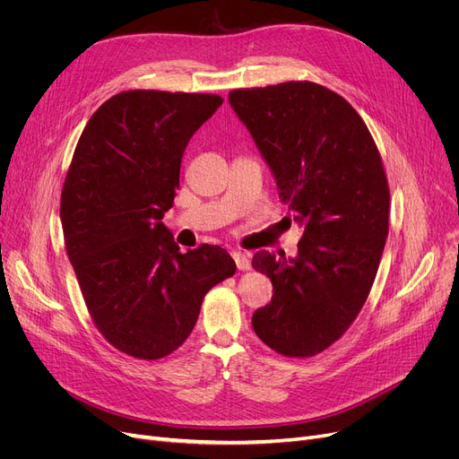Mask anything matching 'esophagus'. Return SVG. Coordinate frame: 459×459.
<instances>
[{"label":"esophagus","mask_w":459,"mask_h":459,"mask_svg":"<svg viewBox=\"0 0 459 459\" xmlns=\"http://www.w3.org/2000/svg\"><path fill=\"white\" fill-rule=\"evenodd\" d=\"M230 255H232V258L236 262L238 270H249L251 268V256H249V253H246V251H232Z\"/></svg>","instance_id":"obj_1"}]
</instances>
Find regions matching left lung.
<instances>
[{"label": "left lung", "instance_id": "obj_1", "mask_svg": "<svg viewBox=\"0 0 459 459\" xmlns=\"http://www.w3.org/2000/svg\"><path fill=\"white\" fill-rule=\"evenodd\" d=\"M229 102L303 227L296 256L258 251L273 298L253 315L277 353L310 357L341 339L363 308L389 230V186L359 113L318 83L239 89Z\"/></svg>", "mask_w": 459, "mask_h": 459}]
</instances>
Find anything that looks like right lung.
<instances>
[{"label": "right lung", "mask_w": 459, "mask_h": 459, "mask_svg": "<svg viewBox=\"0 0 459 459\" xmlns=\"http://www.w3.org/2000/svg\"><path fill=\"white\" fill-rule=\"evenodd\" d=\"M223 104L215 94L118 92L92 113L61 193V225L92 322L137 359L175 351L210 288L236 264L220 246L180 253L173 208L191 135Z\"/></svg>", "instance_id": "obj_1"}]
</instances>
